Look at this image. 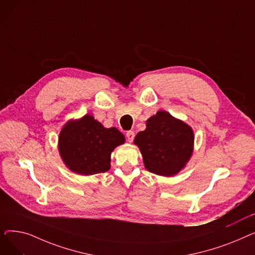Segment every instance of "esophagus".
<instances>
[{
  "label": "esophagus",
  "instance_id": "34e87169",
  "mask_svg": "<svg viewBox=\"0 0 255 255\" xmlns=\"http://www.w3.org/2000/svg\"><path fill=\"white\" fill-rule=\"evenodd\" d=\"M126 137H127V140L129 142H132L133 139H134V132H133V131H128L126 133Z\"/></svg>",
  "mask_w": 255,
  "mask_h": 255
}]
</instances>
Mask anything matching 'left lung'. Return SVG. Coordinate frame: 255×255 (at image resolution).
Returning a JSON list of instances; mask_svg holds the SVG:
<instances>
[{"label": "left lung", "mask_w": 255, "mask_h": 255, "mask_svg": "<svg viewBox=\"0 0 255 255\" xmlns=\"http://www.w3.org/2000/svg\"><path fill=\"white\" fill-rule=\"evenodd\" d=\"M193 140V131L188 125L160 111L146 121L145 130L137 133L134 143L138 145L146 169L170 177L190 159Z\"/></svg>", "instance_id": "1"}]
</instances>
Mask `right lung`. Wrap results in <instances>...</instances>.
<instances>
[{"mask_svg": "<svg viewBox=\"0 0 255 255\" xmlns=\"http://www.w3.org/2000/svg\"><path fill=\"white\" fill-rule=\"evenodd\" d=\"M125 142L117 128H104L90 115L70 121L59 136V150L64 163L79 175L105 172L111 167V154Z\"/></svg>", "mask_w": 255, "mask_h": 255, "instance_id": "right-lung-1", "label": "right lung"}]
</instances>
